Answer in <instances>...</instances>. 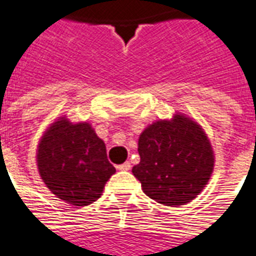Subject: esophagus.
<instances>
[{"label":"esophagus","mask_w":256,"mask_h":256,"mask_svg":"<svg viewBox=\"0 0 256 256\" xmlns=\"http://www.w3.org/2000/svg\"><path fill=\"white\" fill-rule=\"evenodd\" d=\"M117 168L120 171H128V170L132 168V164H130V162H124V163L117 166Z\"/></svg>","instance_id":"1"}]
</instances>
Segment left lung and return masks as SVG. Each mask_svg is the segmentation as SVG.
<instances>
[{"mask_svg": "<svg viewBox=\"0 0 256 256\" xmlns=\"http://www.w3.org/2000/svg\"><path fill=\"white\" fill-rule=\"evenodd\" d=\"M139 164L132 174L150 198L167 206L192 201L206 186L214 154L202 128L176 114L150 124L138 140Z\"/></svg>", "mask_w": 256, "mask_h": 256, "instance_id": "8db88e82", "label": "left lung"}]
</instances>
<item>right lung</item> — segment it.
Segmentation results:
<instances>
[{
    "mask_svg": "<svg viewBox=\"0 0 256 256\" xmlns=\"http://www.w3.org/2000/svg\"><path fill=\"white\" fill-rule=\"evenodd\" d=\"M40 178L51 192L66 202L86 206L101 197L116 172L108 160L106 147L86 122L66 118L44 132L36 154Z\"/></svg>",
    "mask_w": 256,
    "mask_h": 256,
    "instance_id": "1",
    "label": "right lung"
}]
</instances>
